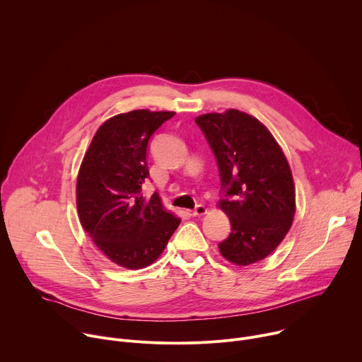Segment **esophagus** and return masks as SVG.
Segmentation results:
<instances>
[{"mask_svg": "<svg viewBox=\"0 0 362 362\" xmlns=\"http://www.w3.org/2000/svg\"><path fill=\"white\" fill-rule=\"evenodd\" d=\"M206 212H208V209H206L203 204H197L193 211H186V214H187L189 216H202V215H204Z\"/></svg>", "mask_w": 362, "mask_h": 362, "instance_id": "1", "label": "esophagus"}]
</instances>
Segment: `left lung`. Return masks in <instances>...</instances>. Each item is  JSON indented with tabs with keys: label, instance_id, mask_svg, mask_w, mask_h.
Returning a JSON list of instances; mask_svg holds the SVG:
<instances>
[{
	"label": "left lung",
	"instance_id": "left-lung-1",
	"mask_svg": "<svg viewBox=\"0 0 362 362\" xmlns=\"http://www.w3.org/2000/svg\"><path fill=\"white\" fill-rule=\"evenodd\" d=\"M194 122L216 158L223 194L219 208L232 226L219 250L240 267L262 261L295 216V186L285 154L271 132L243 112L208 113Z\"/></svg>",
	"mask_w": 362,
	"mask_h": 362
}]
</instances>
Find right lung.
<instances>
[{
    "instance_id": "add662e5",
    "label": "right lung",
    "mask_w": 362,
    "mask_h": 362,
    "mask_svg": "<svg viewBox=\"0 0 362 362\" xmlns=\"http://www.w3.org/2000/svg\"><path fill=\"white\" fill-rule=\"evenodd\" d=\"M173 112L133 110L103 123L87 148L77 177V211L83 229L109 259L127 269L158 259L180 219L158 193L146 199L147 144Z\"/></svg>"
}]
</instances>
